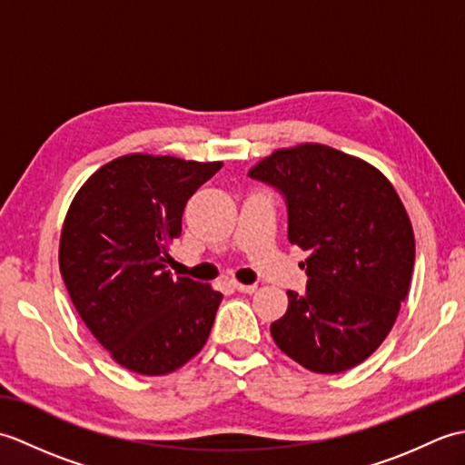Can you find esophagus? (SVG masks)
<instances>
[{
    "label": "esophagus",
    "mask_w": 465,
    "mask_h": 465,
    "mask_svg": "<svg viewBox=\"0 0 465 465\" xmlns=\"http://www.w3.org/2000/svg\"><path fill=\"white\" fill-rule=\"evenodd\" d=\"M233 285V290H238V292H242V293H253L255 290H258V285H245V283H238V282H233L232 283Z\"/></svg>",
    "instance_id": "1"
}]
</instances>
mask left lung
Returning a JSON list of instances; mask_svg holds the SVG:
<instances>
[{"label": "left lung", "mask_w": 465, "mask_h": 465, "mask_svg": "<svg viewBox=\"0 0 465 465\" xmlns=\"http://www.w3.org/2000/svg\"><path fill=\"white\" fill-rule=\"evenodd\" d=\"M285 197L288 238L308 252L305 292H288L275 345L315 373L368 360L388 338L416 260L411 222L388 177L322 143L273 152L250 173Z\"/></svg>", "instance_id": "8db88e82"}]
</instances>
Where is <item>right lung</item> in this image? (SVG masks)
I'll return each mask as SVG.
<instances>
[{
    "label": "right lung",
    "instance_id": "add662e5",
    "mask_svg": "<svg viewBox=\"0 0 465 465\" xmlns=\"http://www.w3.org/2000/svg\"><path fill=\"white\" fill-rule=\"evenodd\" d=\"M222 162L130 153L102 165L69 205L59 272L94 338L125 370L165 375L210 338L223 295L167 270L187 200Z\"/></svg>",
    "mask_w": 465,
    "mask_h": 465
}]
</instances>
